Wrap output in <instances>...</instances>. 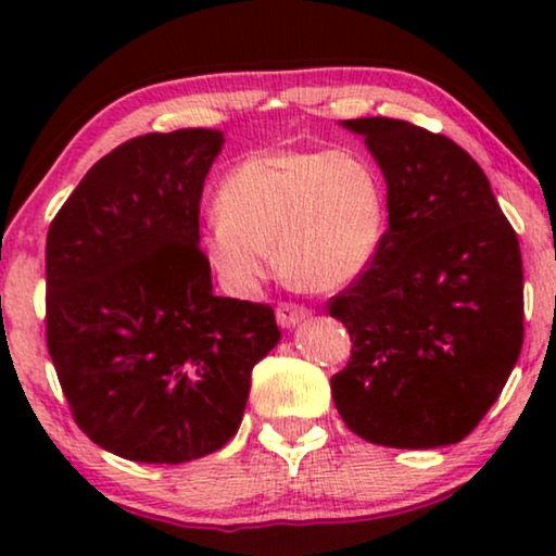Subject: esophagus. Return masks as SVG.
Listing matches in <instances>:
<instances>
[{
	"label": "esophagus",
	"mask_w": 556,
	"mask_h": 556,
	"mask_svg": "<svg viewBox=\"0 0 556 556\" xmlns=\"http://www.w3.org/2000/svg\"><path fill=\"white\" fill-rule=\"evenodd\" d=\"M311 316V311L306 306H299V303H278L276 308V318L283 329H291V326L306 321Z\"/></svg>",
	"instance_id": "34e87169"
}]
</instances>
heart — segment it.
Listing matches in <instances>:
<instances>
[{"mask_svg":"<svg viewBox=\"0 0 556 556\" xmlns=\"http://www.w3.org/2000/svg\"><path fill=\"white\" fill-rule=\"evenodd\" d=\"M202 250L219 283L250 299L273 268L333 291L369 270L387 238L390 204L377 164L359 149L255 151L225 174Z\"/></svg>","mask_w":556,"mask_h":556,"instance_id":"heart-1","label":"heart"}]
</instances>
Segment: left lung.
<instances>
[{
    "instance_id": "8db88e82",
    "label": "left lung",
    "mask_w": 556,
    "mask_h": 556,
    "mask_svg": "<svg viewBox=\"0 0 556 556\" xmlns=\"http://www.w3.org/2000/svg\"><path fill=\"white\" fill-rule=\"evenodd\" d=\"M341 126L364 136L384 174L390 227L369 270L329 303L352 339L333 405L367 443H460L521 354L519 238L447 136L384 116Z\"/></svg>"
}]
</instances>
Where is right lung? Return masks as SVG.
Returning a JSON list of instances; mask_svg holds the SVG:
<instances>
[{"mask_svg": "<svg viewBox=\"0 0 556 556\" xmlns=\"http://www.w3.org/2000/svg\"><path fill=\"white\" fill-rule=\"evenodd\" d=\"M223 143L215 128L136 136L90 166L50 225V359L78 428L126 460L219 451L280 339L270 306L212 293L200 200Z\"/></svg>", "mask_w": 556, "mask_h": 556, "instance_id": "add662e5", "label": "right lung"}]
</instances>
